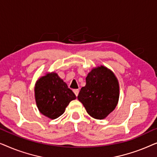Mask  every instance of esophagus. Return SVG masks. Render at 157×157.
I'll use <instances>...</instances> for the list:
<instances>
[{
  "mask_svg": "<svg viewBox=\"0 0 157 157\" xmlns=\"http://www.w3.org/2000/svg\"><path fill=\"white\" fill-rule=\"evenodd\" d=\"M74 92L75 94V95H76V96L78 95V93H79V89H74Z\"/></svg>",
  "mask_w": 157,
  "mask_h": 157,
  "instance_id": "34e87169",
  "label": "esophagus"
}]
</instances>
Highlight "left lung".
<instances>
[{
	"label": "left lung",
	"instance_id": "left-lung-1",
	"mask_svg": "<svg viewBox=\"0 0 157 157\" xmlns=\"http://www.w3.org/2000/svg\"><path fill=\"white\" fill-rule=\"evenodd\" d=\"M86 82L78 94V101L92 118L105 119L119 102V83L117 76L111 69L100 66L92 68Z\"/></svg>",
	"mask_w": 157,
	"mask_h": 157
}]
</instances>
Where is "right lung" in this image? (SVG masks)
Here are the masks:
<instances>
[{"mask_svg": "<svg viewBox=\"0 0 157 157\" xmlns=\"http://www.w3.org/2000/svg\"><path fill=\"white\" fill-rule=\"evenodd\" d=\"M34 91L38 111L51 119L63 114L69 103L76 98L56 72H48L40 77L36 82Z\"/></svg>", "mask_w": 157, "mask_h": 157, "instance_id": "obj_1", "label": "right lung"}]
</instances>
